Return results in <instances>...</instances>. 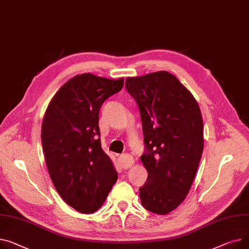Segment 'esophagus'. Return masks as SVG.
<instances>
[{
  "label": "esophagus",
  "instance_id": "34e87169",
  "mask_svg": "<svg viewBox=\"0 0 249 249\" xmlns=\"http://www.w3.org/2000/svg\"><path fill=\"white\" fill-rule=\"evenodd\" d=\"M133 163H134V159L129 154H123L119 158V164H120L121 168H123V169L130 168Z\"/></svg>",
  "mask_w": 249,
  "mask_h": 249
}]
</instances>
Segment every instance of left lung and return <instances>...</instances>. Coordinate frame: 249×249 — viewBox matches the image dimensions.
Listing matches in <instances>:
<instances>
[{
    "mask_svg": "<svg viewBox=\"0 0 249 249\" xmlns=\"http://www.w3.org/2000/svg\"><path fill=\"white\" fill-rule=\"evenodd\" d=\"M142 121L148 171L139 188L143 207L165 215L185 199L203 151V121L195 98L166 71L126 78Z\"/></svg>",
    "mask_w": 249,
    "mask_h": 249,
    "instance_id": "1",
    "label": "left lung"
}]
</instances>
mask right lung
<instances>
[{
  "mask_svg": "<svg viewBox=\"0 0 249 249\" xmlns=\"http://www.w3.org/2000/svg\"><path fill=\"white\" fill-rule=\"evenodd\" d=\"M123 85V78L77 75L59 89L44 115L41 139L48 172L63 200L81 213L100 208L118 178L101 146L99 111Z\"/></svg>",
  "mask_w": 249,
  "mask_h": 249,
  "instance_id": "obj_1",
  "label": "right lung"
}]
</instances>
